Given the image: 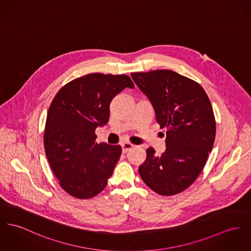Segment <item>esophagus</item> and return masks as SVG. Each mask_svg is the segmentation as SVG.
I'll use <instances>...</instances> for the list:
<instances>
[{
    "label": "esophagus",
    "mask_w": 251,
    "mask_h": 251,
    "mask_svg": "<svg viewBox=\"0 0 251 251\" xmlns=\"http://www.w3.org/2000/svg\"><path fill=\"white\" fill-rule=\"evenodd\" d=\"M121 147H122V152L123 153H127L129 152L131 149H133L135 147L134 144L132 143H129V142H125V143H122L121 144Z\"/></svg>",
    "instance_id": "esophagus-1"
}]
</instances>
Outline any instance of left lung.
I'll list each match as a JSON object with an SVG mask.
<instances>
[{"label": "left lung", "instance_id": "8db88e82", "mask_svg": "<svg viewBox=\"0 0 251 251\" xmlns=\"http://www.w3.org/2000/svg\"><path fill=\"white\" fill-rule=\"evenodd\" d=\"M131 76L150 99L160 128H166L165 152L156 156L148 148L139 176L155 193H180L199 176L212 150L216 121L210 100L199 83L170 70Z\"/></svg>", "mask_w": 251, "mask_h": 251}]
</instances>
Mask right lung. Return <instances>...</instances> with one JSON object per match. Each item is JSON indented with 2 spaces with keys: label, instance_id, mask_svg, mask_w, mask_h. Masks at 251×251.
<instances>
[{
  "label": "right lung",
  "instance_id": "obj_1",
  "mask_svg": "<svg viewBox=\"0 0 251 251\" xmlns=\"http://www.w3.org/2000/svg\"><path fill=\"white\" fill-rule=\"evenodd\" d=\"M127 87L135 85L126 75L90 74L63 86L50 106L46 155L62 189L76 199L97 196L113 175L121 146L98 144L96 129L109 121L112 99Z\"/></svg>",
  "mask_w": 251,
  "mask_h": 251
}]
</instances>
